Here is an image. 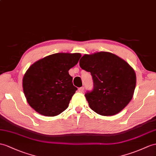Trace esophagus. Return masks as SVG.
Returning <instances> with one entry per match:
<instances>
[{
  "instance_id": "esophagus-1",
  "label": "esophagus",
  "mask_w": 156,
  "mask_h": 156,
  "mask_svg": "<svg viewBox=\"0 0 156 156\" xmlns=\"http://www.w3.org/2000/svg\"><path fill=\"white\" fill-rule=\"evenodd\" d=\"M79 92H80V93H83V91H84V87H80V88H79Z\"/></svg>"
}]
</instances>
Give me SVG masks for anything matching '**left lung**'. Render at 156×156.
<instances>
[{
	"mask_svg": "<svg viewBox=\"0 0 156 156\" xmlns=\"http://www.w3.org/2000/svg\"><path fill=\"white\" fill-rule=\"evenodd\" d=\"M79 66L92 75L93 89L87 91L85 96L93 111L102 116H112L130 102L136 76L124 59L112 53L101 51L84 55Z\"/></svg>",
	"mask_w": 156,
	"mask_h": 156,
	"instance_id": "obj_1",
	"label": "left lung"
}]
</instances>
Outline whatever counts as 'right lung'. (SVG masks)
<instances>
[{
	"label": "right lung",
	"instance_id": "right-lung-1",
	"mask_svg": "<svg viewBox=\"0 0 156 156\" xmlns=\"http://www.w3.org/2000/svg\"><path fill=\"white\" fill-rule=\"evenodd\" d=\"M81 57L79 53H58L32 64L22 80L30 107L46 116H57L67 109L77 90L69 70L77 64Z\"/></svg>",
	"mask_w": 156,
	"mask_h": 156
}]
</instances>
